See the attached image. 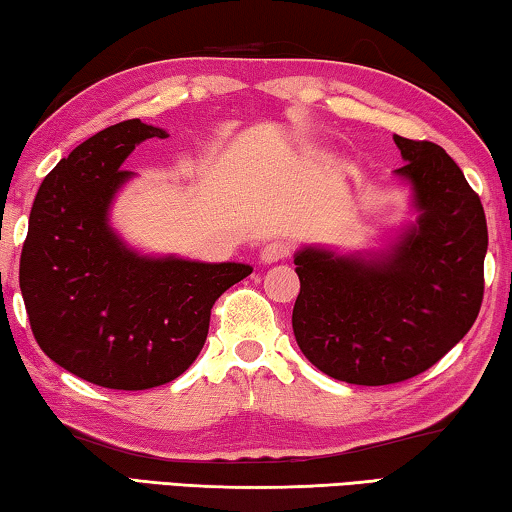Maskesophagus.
Returning <instances> with one entry per match:
<instances>
[{
  "label": "esophagus",
  "mask_w": 512,
  "mask_h": 512,
  "mask_svg": "<svg viewBox=\"0 0 512 512\" xmlns=\"http://www.w3.org/2000/svg\"><path fill=\"white\" fill-rule=\"evenodd\" d=\"M290 256V245L288 242H281V240H274V242H267V245L261 249V261L263 263H276V261H283V258Z\"/></svg>",
  "instance_id": "34e87169"
}]
</instances>
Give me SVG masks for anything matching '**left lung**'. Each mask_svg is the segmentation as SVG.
<instances>
[{"mask_svg":"<svg viewBox=\"0 0 512 512\" xmlns=\"http://www.w3.org/2000/svg\"><path fill=\"white\" fill-rule=\"evenodd\" d=\"M415 224L379 254H295L292 331L317 370L356 385L399 383L429 370L472 329L483 301V204L445 149L395 136Z\"/></svg>","mask_w":512,"mask_h":512,"instance_id":"left-lung-1","label":"left lung"}]
</instances>
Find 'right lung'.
I'll use <instances>...</instances> for the list:
<instances>
[{
	"instance_id": "obj_1",
	"label": "right lung",
	"mask_w": 512,
	"mask_h": 512,
	"mask_svg": "<svg viewBox=\"0 0 512 512\" xmlns=\"http://www.w3.org/2000/svg\"><path fill=\"white\" fill-rule=\"evenodd\" d=\"M167 133L113 124L61 158L40 183L20 256V290L40 349L83 381L111 390L170 383L195 363L211 308L251 274L245 263L142 256L108 224L133 172L127 156Z\"/></svg>"
}]
</instances>
